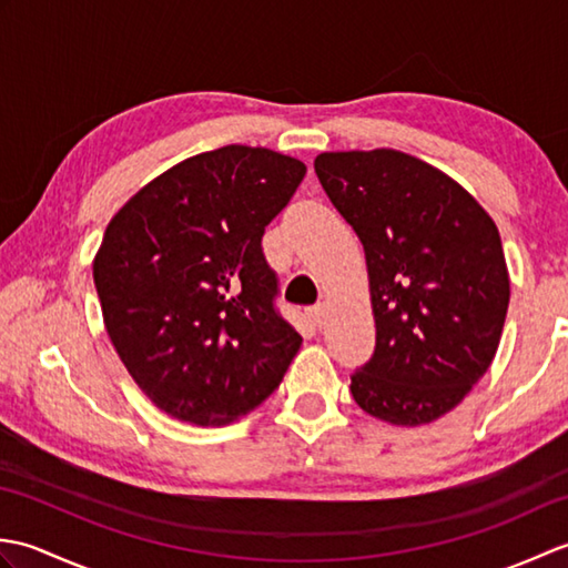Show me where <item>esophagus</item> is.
I'll use <instances>...</instances> for the list:
<instances>
[{
    "label": "esophagus",
    "mask_w": 568,
    "mask_h": 568,
    "mask_svg": "<svg viewBox=\"0 0 568 568\" xmlns=\"http://www.w3.org/2000/svg\"><path fill=\"white\" fill-rule=\"evenodd\" d=\"M307 317L312 320V324H315V327H324V320H327V305L324 303H317L315 307H310L307 310Z\"/></svg>",
    "instance_id": "34e87169"
}]
</instances>
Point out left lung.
Instances as JSON below:
<instances>
[{"instance_id": "1", "label": "left lung", "mask_w": 568, "mask_h": 568, "mask_svg": "<svg viewBox=\"0 0 568 568\" xmlns=\"http://www.w3.org/2000/svg\"><path fill=\"white\" fill-rule=\"evenodd\" d=\"M364 244L376 352L352 376L358 407L395 427L444 417L496 358L510 273L490 214L439 168L393 149L315 159Z\"/></svg>"}]
</instances>
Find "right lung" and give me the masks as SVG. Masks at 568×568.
Segmentation results:
<instances>
[{
	"instance_id": "obj_1",
	"label": "right lung",
	"mask_w": 568,
	"mask_h": 568,
	"mask_svg": "<svg viewBox=\"0 0 568 568\" xmlns=\"http://www.w3.org/2000/svg\"><path fill=\"white\" fill-rule=\"evenodd\" d=\"M305 173L271 149L197 153L106 224L92 261L104 329L165 415L224 427L281 385L303 336L273 310L261 236Z\"/></svg>"
}]
</instances>
